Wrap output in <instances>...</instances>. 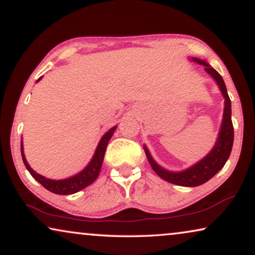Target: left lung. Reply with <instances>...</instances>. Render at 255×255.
<instances>
[{
	"label": "left lung",
	"mask_w": 255,
	"mask_h": 255,
	"mask_svg": "<svg viewBox=\"0 0 255 255\" xmlns=\"http://www.w3.org/2000/svg\"><path fill=\"white\" fill-rule=\"evenodd\" d=\"M189 60L204 66V70L214 78L225 99L223 119H222L221 129L214 148L198 163L192 165L191 167L186 168L184 171L179 172H172L159 166L150 155L148 148L145 145L143 148H144L146 158H148L150 165H151L152 170L165 181L178 186H185V187H195V186L202 185L213 178L227 163L229 157H230L232 145H234V126H232L231 120V100L229 98L223 78L204 60H200L198 57H192Z\"/></svg>",
	"instance_id": "8db88e82"
}]
</instances>
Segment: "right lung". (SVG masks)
Returning a JSON list of instances; mask_svg holds the SVG:
<instances>
[{"mask_svg":"<svg viewBox=\"0 0 255 255\" xmlns=\"http://www.w3.org/2000/svg\"><path fill=\"white\" fill-rule=\"evenodd\" d=\"M40 80L41 77L39 78L37 82H39ZM116 129H117V126H114L111 128L109 131H106L105 134L103 135V137L100 138L98 145H97V149L95 153H93V157L90 160V163H89L81 172H78L77 174H75L73 177H69L67 179L53 180V179L45 178L44 175L39 174L35 171L32 170L31 166L27 163L26 158H25L24 150H23V141H20L21 158H23L25 167L27 168V171L30 172L32 177H33L38 182H40V184L44 186L46 189H48L49 192L55 193V194H60V195L74 194V193H77L82 191L83 188L88 187L89 185H91L92 182L98 178L100 168H102L104 156H105L106 146L109 144V141L111 139V137H112L113 132Z\"/></svg>","mask_w":255,"mask_h":255,"instance_id":"right-lung-1","label":"right lung"}]
</instances>
